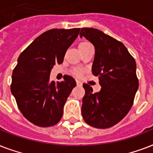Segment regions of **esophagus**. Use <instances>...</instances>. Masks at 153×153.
I'll use <instances>...</instances> for the list:
<instances>
[{"mask_svg":"<svg viewBox=\"0 0 153 153\" xmlns=\"http://www.w3.org/2000/svg\"><path fill=\"white\" fill-rule=\"evenodd\" d=\"M76 85H77V86H82V83L80 82V81H79V80H76Z\"/></svg>","mask_w":153,"mask_h":153,"instance_id":"esophagus-1","label":"esophagus"}]
</instances>
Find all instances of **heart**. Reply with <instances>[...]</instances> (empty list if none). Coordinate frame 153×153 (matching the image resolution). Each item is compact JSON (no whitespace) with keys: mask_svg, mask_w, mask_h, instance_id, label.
I'll return each instance as SVG.
<instances>
[{"mask_svg":"<svg viewBox=\"0 0 153 153\" xmlns=\"http://www.w3.org/2000/svg\"><path fill=\"white\" fill-rule=\"evenodd\" d=\"M92 45L88 42V41H83V42H80L78 45V48H79V50H81V49H84V48H87L88 46H91ZM73 74L76 76H80L83 74V71L80 68H74L73 70Z\"/></svg>","mask_w":153,"mask_h":153,"instance_id":"heart-1","label":"heart"}]
</instances>
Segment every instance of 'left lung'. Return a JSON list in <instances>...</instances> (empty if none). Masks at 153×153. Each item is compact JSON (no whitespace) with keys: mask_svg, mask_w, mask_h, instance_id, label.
Wrapping results in <instances>:
<instances>
[{"mask_svg":"<svg viewBox=\"0 0 153 153\" xmlns=\"http://www.w3.org/2000/svg\"><path fill=\"white\" fill-rule=\"evenodd\" d=\"M85 36L95 48L92 72L99 78L101 88L93 93V88L83 84L81 113L85 121L97 128H108L119 123L131 109L139 87L137 65L124 44L102 31L82 28Z\"/></svg>","mask_w":153,"mask_h":153,"instance_id":"obj_1","label":"left lung"}]
</instances>
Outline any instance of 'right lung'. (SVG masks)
<instances>
[{"label":"right lung","instance_id":"add662e5","mask_svg":"<svg viewBox=\"0 0 153 153\" xmlns=\"http://www.w3.org/2000/svg\"><path fill=\"white\" fill-rule=\"evenodd\" d=\"M80 28H53L36 37L19 56L12 75L11 93L28 121L40 127L57 124L76 81L65 75L61 82L49 80L52 68L63 62Z\"/></svg>","mask_w":153,"mask_h":153}]
</instances>
